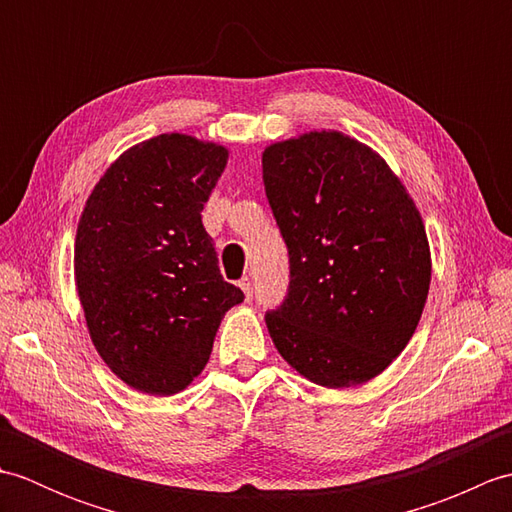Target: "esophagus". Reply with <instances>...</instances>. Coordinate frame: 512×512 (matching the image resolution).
Wrapping results in <instances>:
<instances>
[{"label":"esophagus","instance_id":"obj_1","mask_svg":"<svg viewBox=\"0 0 512 512\" xmlns=\"http://www.w3.org/2000/svg\"><path fill=\"white\" fill-rule=\"evenodd\" d=\"M239 288L244 290V297H246V301L253 299V284H250V279H248V277H244L242 281H239Z\"/></svg>","mask_w":512,"mask_h":512}]
</instances>
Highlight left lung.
<instances>
[{
  "label": "left lung",
  "instance_id": "obj_1",
  "mask_svg": "<svg viewBox=\"0 0 512 512\" xmlns=\"http://www.w3.org/2000/svg\"><path fill=\"white\" fill-rule=\"evenodd\" d=\"M290 284L266 312L279 354L323 387L363 385L416 332L431 281L422 217L376 151L310 132L262 156Z\"/></svg>",
  "mask_w": 512,
  "mask_h": 512
}]
</instances>
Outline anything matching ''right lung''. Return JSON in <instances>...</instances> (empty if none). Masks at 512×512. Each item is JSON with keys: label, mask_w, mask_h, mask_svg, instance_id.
Segmentation results:
<instances>
[{"label": "right lung", "mask_w": 512, "mask_h": 512, "mask_svg": "<svg viewBox=\"0 0 512 512\" xmlns=\"http://www.w3.org/2000/svg\"><path fill=\"white\" fill-rule=\"evenodd\" d=\"M228 151L160 134L118 158L76 228L74 279L96 352L138 391L171 396L198 376L244 292L220 275L202 209Z\"/></svg>", "instance_id": "1"}]
</instances>
